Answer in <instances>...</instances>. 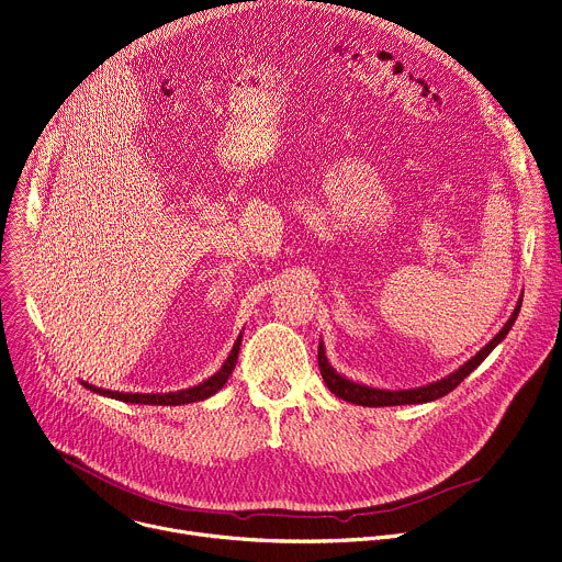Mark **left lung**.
I'll return each instance as SVG.
<instances>
[{
    "label": "left lung",
    "instance_id": "obj_1",
    "mask_svg": "<svg viewBox=\"0 0 562 562\" xmlns=\"http://www.w3.org/2000/svg\"><path fill=\"white\" fill-rule=\"evenodd\" d=\"M520 307H522V297L518 300L516 310L512 314V318H508L504 323V327L493 336V340H488L473 359H469L462 368L454 370L452 374L439 379V381H432L428 385H422V387H411V390H381V387H372V385H366V383H356L342 374H338L331 363L327 361V353H325V342L321 338V345H318V366H321V374L327 383V387L340 396L342 401H349V403H356V405H368V407H383V405H413V403H428V401H435V398H441L446 396L448 392H452L459 383H462L484 359L486 356L506 338V334L512 331L518 314H520Z\"/></svg>",
    "mask_w": 562,
    "mask_h": 562
}]
</instances>
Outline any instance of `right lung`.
<instances>
[{"label": "right lung", "mask_w": 562, "mask_h": 562, "mask_svg": "<svg viewBox=\"0 0 562 562\" xmlns=\"http://www.w3.org/2000/svg\"><path fill=\"white\" fill-rule=\"evenodd\" d=\"M239 345H241V334L237 336L228 359L224 361V366L203 383L199 385H192V387H186V390H177V392H159V394H140V392H114V390H103V387H95L87 381H80L87 390L95 392V394H103V396H110V398H116V401H125V403H140V405H183V403H194V401H203L209 398L213 394H217L224 383L228 381V376L233 374L235 370V363H237V353H239Z\"/></svg>", "instance_id": "right-lung-1"}]
</instances>
